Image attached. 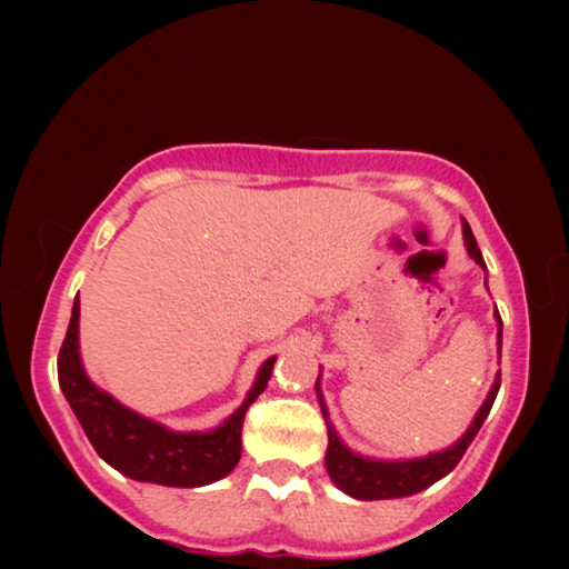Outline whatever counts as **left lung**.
<instances>
[{"instance_id":"8db88e82","label":"left lung","mask_w":569,"mask_h":569,"mask_svg":"<svg viewBox=\"0 0 569 569\" xmlns=\"http://www.w3.org/2000/svg\"><path fill=\"white\" fill-rule=\"evenodd\" d=\"M461 233H465L467 253L475 258V263L479 268H485L487 271V263L479 253L475 233H471V228L465 218H461ZM495 319H497V346H499V356H502V319H499V313H495ZM497 391H499V373L492 383V389L487 393L485 403L479 407L475 421L469 423V429L451 447L441 451H431V455L417 457V459H371L346 447L343 439L339 437V431L333 429V423L329 419V409H326V401L321 393V377H319L316 379V393H319L321 413L326 419V429H329L326 471H329L331 481L341 489V492H346L353 499H363V502H371V499H399V497L417 495L421 489L435 485V481H439L441 477H447L449 471L459 465V459L465 457V451L469 449L471 441H475L481 423H485L489 409H492Z\"/></svg>"}]
</instances>
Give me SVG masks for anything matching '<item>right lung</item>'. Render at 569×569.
Instances as JSON below:
<instances>
[{
	"instance_id": "add662e5",
	"label": "right lung",
	"mask_w": 569,
	"mask_h": 569,
	"mask_svg": "<svg viewBox=\"0 0 569 569\" xmlns=\"http://www.w3.org/2000/svg\"><path fill=\"white\" fill-rule=\"evenodd\" d=\"M273 363L276 356L261 363L246 401L216 429H168L166 423L128 409L90 381L80 356V296H77L57 359V377L90 445L120 475L162 487H206L236 469L243 451L240 431H243L246 411L266 391Z\"/></svg>"
}]
</instances>
